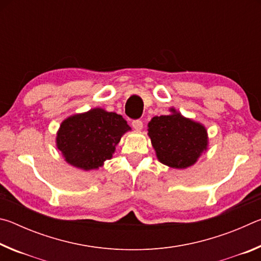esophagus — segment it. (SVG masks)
I'll return each mask as SVG.
<instances>
[{
	"mask_svg": "<svg viewBox=\"0 0 261 261\" xmlns=\"http://www.w3.org/2000/svg\"><path fill=\"white\" fill-rule=\"evenodd\" d=\"M132 126H134L136 130H141L143 129V122H141L140 120L132 121Z\"/></svg>",
	"mask_w": 261,
	"mask_h": 261,
	"instance_id": "obj_1",
	"label": "esophagus"
}]
</instances>
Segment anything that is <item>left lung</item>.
Returning <instances> with one entry per match:
<instances>
[{
	"label": "left lung",
	"instance_id": "left-lung-1",
	"mask_svg": "<svg viewBox=\"0 0 261 261\" xmlns=\"http://www.w3.org/2000/svg\"><path fill=\"white\" fill-rule=\"evenodd\" d=\"M170 115L153 117L148 123V136L158 160L168 167L184 169L197 162L207 149V130L170 108Z\"/></svg>",
	"mask_w": 261,
	"mask_h": 261
}]
</instances>
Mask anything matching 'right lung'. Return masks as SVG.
I'll list each match as a JSON object with an SVG mask.
<instances>
[{
	"mask_svg": "<svg viewBox=\"0 0 261 261\" xmlns=\"http://www.w3.org/2000/svg\"><path fill=\"white\" fill-rule=\"evenodd\" d=\"M129 130L131 127L121 115L94 108L62 122L56 146L71 166L83 170L98 169L112 159L115 146Z\"/></svg>",
	"mask_w": 261,
	"mask_h": 261,
	"instance_id": "obj_1",
	"label": "right lung"
}]
</instances>
